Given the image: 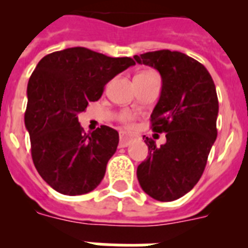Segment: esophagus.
Wrapping results in <instances>:
<instances>
[{
    "label": "esophagus",
    "instance_id": "esophagus-1",
    "mask_svg": "<svg viewBox=\"0 0 248 248\" xmlns=\"http://www.w3.org/2000/svg\"><path fill=\"white\" fill-rule=\"evenodd\" d=\"M130 141H131V137H129V135L122 134V135H120L119 146H120V148H125V146H128L129 144H130Z\"/></svg>",
    "mask_w": 248,
    "mask_h": 248
}]
</instances>
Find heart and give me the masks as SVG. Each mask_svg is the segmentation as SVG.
<instances>
[{
  "mask_svg": "<svg viewBox=\"0 0 248 248\" xmlns=\"http://www.w3.org/2000/svg\"><path fill=\"white\" fill-rule=\"evenodd\" d=\"M133 120H134V117L129 113H124L122 115V122L125 123L126 125H133Z\"/></svg>",
  "mask_w": 248,
  "mask_h": 248,
  "instance_id": "heart-1",
  "label": "heart"
}]
</instances>
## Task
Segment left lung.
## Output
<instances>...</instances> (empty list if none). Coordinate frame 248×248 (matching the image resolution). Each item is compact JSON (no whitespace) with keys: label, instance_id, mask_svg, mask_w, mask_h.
I'll list each match as a JSON object with an SVG mask.
<instances>
[{"label":"left lung","instance_id":"1","mask_svg":"<svg viewBox=\"0 0 248 248\" xmlns=\"http://www.w3.org/2000/svg\"><path fill=\"white\" fill-rule=\"evenodd\" d=\"M134 59L161 76L151 128L166 137L160 146L151 138H143L149 155L138 166V180L150 198L164 202L177 200L200 180L217 137L215 83L200 62L176 50L148 52Z\"/></svg>","mask_w":248,"mask_h":248}]
</instances>
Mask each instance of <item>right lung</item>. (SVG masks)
Here are the masks:
<instances>
[{"instance_id": "right-lung-1", "label": "right lung", "mask_w": 248, "mask_h": 248, "mask_svg": "<svg viewBox=\"0 0 248 248\" xmlns=\"http://www.w3.org/2000/svg\"><path fill=\"white\" fill-rule=\"evenodd\" d=\"M135 62L84 47L43 57L28 80L25 125L38 174L56 191L76 196L103 180L119 134L102 125L87 135L78 114L102 97L104 85Z\"/></svg>"}]
</instances>
